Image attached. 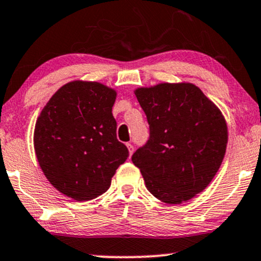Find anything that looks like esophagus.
I'll use <instances>...</instances> for the list:
<instances>
[{"label": "esophagus", "mask_w": 261, "mask_h": 261, "mask_svg": "<svg viewBox=\"0 0 261 261\" xmlns=\"http://www.w3.org/2000/svg\"><path fill=\"white\" fill-rule=\"evenodd\" d=\"M126 147L128 149V153H130V155H133V153H134V146H133V144L126 143Z\"/></svg>", "instance_id": "obj_1"}]
</instances>
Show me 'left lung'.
I'll return each mask as SVG.
<instances>
[{"label":"left lung","mask_w":261,"mask_h":261,"mask_svg":"<svg viewBox=\"0 0 261 261\" xmlns=\"http://www.w3.org/2000/svg\"><path fill=\"white\" fill-rule=\"evenodd\" d=\"M149 125V139L133 155L147 190L168 204L202 192L220 168L227 125L220 109L190 83L135 91Z\"/></svg>","instance_id":"1"}]
</instances>
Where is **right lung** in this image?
<instances>
[{"label":"right lung","mask_w":261,"mask_h":261,"mask_svg":"<svg viewBox=\"0 0 261 261\" xmlns=\"http://www.w3.org/2000/svg\"><path fill=\"white\" fill-rule=\"evenodd\" d=\"M115 98L117 92L103 84L71 81L51 97L37 118V162L47 180L67 197L83 202L103 194L127 159L112 114Z\"/></svg>","instance_id":"obj_1"}]
</instances>
